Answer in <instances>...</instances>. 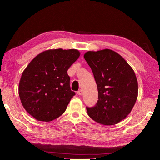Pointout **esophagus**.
<instances>
[{"label": "esophagus", "instance_id": "obj_1", "mask_svg": "<svg viewBox=\"0 0 160 160\" xmlns=\"http://www.w3.org/2000/svg\"><path fill=\"white\" fill-rule=\"evenodd\" d=\"M82 93H83V90H78V92H77V93H78L79 96H81L82 94Z\"/></svg>", "mask_w": 160, "mask_h": 160}]
</instances>
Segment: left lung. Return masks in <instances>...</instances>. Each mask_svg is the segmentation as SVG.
Listing matches in <instances>:
<instances>
[{"mask_svg": "<svg viewBox=\"0 0 160 160\" xmlns=\"http://www.w3.org/2000/svg\"><path fill=\"white\" fill-rule=\"evenodd\" d=\"M84 57L96 80L98 100L88 115L96 122L113 125L131 113L138 97V82L133 69L119 54L105 49L88 51Z\"/></svg>", "mask_w": 160, "mask_h": 160, "instance_id": "1", "label": "left lung"}]
</instances>
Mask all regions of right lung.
Returning <instances> with one entry per match:
<instances>
[{"label": "right lung", "instance_id": "add662e5", "mask_svg": "<svg viewBox=\"0 0 160 160\" xmlns=\"http://www.w3.org/2000/svg\"><path fill=\"white\" fill-rule=\"evenodd\" d=\"M80 55L74 49L47 50L23 70L18 93L23 108L34 119L49 122L63 114L75 95L67 70Z\"/></svg>", "mask_w": 160, "mask_h": 160}]
</instances>
